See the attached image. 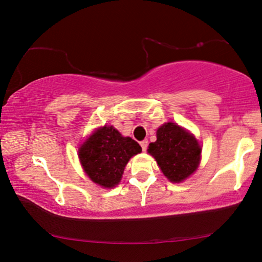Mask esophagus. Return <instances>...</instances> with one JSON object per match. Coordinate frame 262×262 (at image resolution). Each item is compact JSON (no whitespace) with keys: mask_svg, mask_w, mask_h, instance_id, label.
Wrapping results in <instances>:
<instances>
[{"mask_svg":"<svg viewBox=\"0 0 262 262\" xmlns=\"http://www.w3.org/2000/svg\"><path fill=\"white\" fill-rule=\"evenodd\" d=\"M140 144H141V146H142V150H143V151H146V149H147V141H146V140L142 141Z\"/></svg>","mask_w":262,"mask_h":262,"instance_id":"obj_1","label":"esophagus"}]
</instances>
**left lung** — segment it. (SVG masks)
Segmentation results:
<instances>
[{
  "label": "left lung",
  "instance_id": "1",
  "mask_svg": "<svg viewBox=\"0 0 262 262\" xmlns=\"http://www.w3.org/2000/svg\"><path fill=\"white\" fill-rule=\"evenodd\" d=\"M147 152L170 182L180 183L196 172L201 163L202 146L193 134L183 127L166 122L157 129V141L149 144Z\"/></svg>",
  "mask_w": 262,
  "mask_h": 262
}]
</instances>
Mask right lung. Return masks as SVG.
Here are the masks:
<instances>
[{
	"label": "right lung",
	"instance_id": "right-lung-1",
	"mask_svg": "<svg viewBox=\"0 0 262 262\" xmlns=\"http://www.w3.org/2000/svg\"><path fill=\"white\" fill-rule=\"evenodd\" d=\"M142 147L132 137L122 136L113 126L97 128L81 146L78 156L87 177L103 188H113L121 181L123 170Z\"/></svg>",
	"mask_w": 262,
	"mask_h": 262
}]
</instances>
